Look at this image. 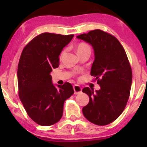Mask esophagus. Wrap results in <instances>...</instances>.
<instances>
[{"label":"esophagus","instance_id":"1","mask_svg":"<svg viewBox=\"0 0 147 147\" xmlns=\"http://www.w3.org/2000/svg\"><path fill=\"white\" fill-rule=\"evenodd\" d=\"M74 94H79L82 92V88L78 85H74Z\"/></svg>","mask_w":147,"mask_h":147}]
</instances>
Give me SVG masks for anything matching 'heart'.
<instances>
[{
    "label": "heart",
    "mask_w": 147,
    "mask_h": 147,
    "mask_svg": "<svg viewBox=\"0 0 147 147\" xmlns=\"http://www.w3.org/2000/svg\"><path fill=\"white\" fill-rule=\"evenodd\" d=\"M91 52V48H90V45L86 43H80L77 46V52L78 54L84 53V52ZM64 53H65V50H63V51L61 52V55H60V57H63Z\"/></svg>",
    "instance_id": "heart-1"
}]
</instances>
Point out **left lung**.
Wrapping results in <instances>:
<instances>
[{
	"label": "left lung",
	"instance_id": "left-lung-1",
	"mask_svg": "<svg viewBox=\"0 0 147 147\" xmlns=\"http://www.w3.org/2000/svg\"><path fill=\"white\" fill-rule=\"evenodd\" d=\"M77 38L93 47L95 58L90 74L100 86L96 92L88 87L82 90L90 98L82 112L92 123L107 125L122 113L127 104L132 79L131 67L123 47L114 36L96 29Z\"/></svg>",
	"mask_w": 147,
	"mask_h": 147
}]
</instances>
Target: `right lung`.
I'll return each instance as SVG.
<instances>
[{
  "label": "right lung",
  "instance_id": "obj_1",
  "mask_svg": "<svg viewBox=\"0 0 147 147\" xmlns=\"http://www.w3.org/2000/svg\"><path fill=\"white\" fill-rule=\"evenodd\" d=\"M74 35L43 33L24 48L17 70L19 96L27 113L41 126L53 125L63 115L65 100L74 93L71 84L56 88L50 73L59 65V56Z\"/></svg>",
  "mask_w": 147,
  "mask_h": 147
}]
</instances>
